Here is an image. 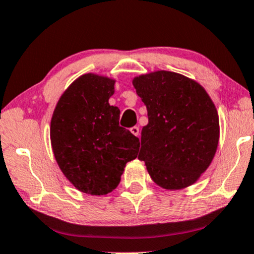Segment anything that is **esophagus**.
Masks as SVG:
<instances>
[{
    "instance_id": "34e87169",
    "label": "esophagus",
    "mask_w": 254,
    "mask_h": 254,
    "mask_svg": "<svg viewBox=\"0 0 254 254\" xmlns=\"http://www.w3.org/2000/svg\"><path fill=\"white\" fill-rule=\"evenodd\" d=\"M130 131H131V132H132L135 136H138V135H139V127H131V129H130Z\"/></svg>"
}]
</instances>
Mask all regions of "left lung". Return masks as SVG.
Returning a JSON list of instances; mask_svg holds the SVG:
<instances>
[{"mask_svg": "<svg viewBox=\"0 0 254 254\" xmlns=\"http://www.w3.org/2000/svg\"><path fill=\"white\" fill-rule=\"evenodd\" d=\"M149 123L142 129L138 158L166 189L193 185L208 168L219 142V117L197 82L158 71L133 79Z\"/></svg>", "mask_w": 254, "mask_h": 254, "instance_id": "8db88e82", "label": "left lung"}]
</instances>
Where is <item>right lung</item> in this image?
<instances>
[{
    "instance_id": "obj_1",
    "label": "right lung",
    "mask_w": 254,
    "mask_h": 254,
    "mask_svg": "<svg viewBox=\"0 0 254 254\" xmlns=\"http://www.w3.org/2000/svg\"><path fill=\"white\" fill-rule=\"evenodd\" d=\"M115 81L94 74L78 78L57 104L51 140L61 172L75 188L105 195L117 187L139 139L119 127V109L109 104Z\"/></svg>"
}]
</instances>
